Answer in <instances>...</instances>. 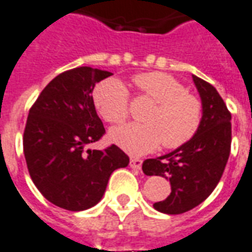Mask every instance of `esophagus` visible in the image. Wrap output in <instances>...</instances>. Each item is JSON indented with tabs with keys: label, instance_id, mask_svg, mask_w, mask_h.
<instances>
[{
	"label": "esophagus",
	"instance_id": "esophagus-1",
	"mask_svg": "<svg viewBox=\"0 0 252 252\" xmlns=\"http://www.w3.org/2000/svg\"><path fill=\"white\" fill-rule=\"evenodd\" d=\"M141 165H142V160L141 158H130V167L133 169H141Z\"/></svg>",
	"mask_w": 252,
	"mask_h": 252
}]
</instances>
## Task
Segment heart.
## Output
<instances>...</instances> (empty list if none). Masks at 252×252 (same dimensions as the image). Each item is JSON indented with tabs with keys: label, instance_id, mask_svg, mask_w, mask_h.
Here are the masks:
<instances>
[{
	"label": "heart",
	"instance_id": "heart-1",
	"mask_svg": "<svg viewBox=\"0 0 252 252\" xmlns=\"http://www.w3.org/2000/svg\"><path fill=\"white\" fill-rule=\"evenodd\" d=\"M134 85L156 104L145 114V123H129L111 130L115 145L130 155H145L161 142L167 149H178L194 138L202 125V101L189 94L179 80L167 73L148 72L134 77ZM92 99L107 123L119 125L129 117V92L117 78L97 84Z\"/></svg>",
	"mask_w": 252,
	"mask_h": 252
}]
</instances>
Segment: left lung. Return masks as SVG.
<instances>
[{"mask_svg": "<svg viewBox=\"0 0 252 252\" xmlns=\"http://www.w3.org/2000/svg\"><path fill=\"white\" fill-rule=\"evenodd\" d=\"M203 106L202 125L186 145L142 164L145 175L169 179L171 194L153 208L180 215L203 202L219 185L231 152V112L213 85L192 76Z\"/></svg>", "mask_w": 252, "mask_h": 252, "instance_id": "8db88e82", "label": "left lung"}]
</instances>
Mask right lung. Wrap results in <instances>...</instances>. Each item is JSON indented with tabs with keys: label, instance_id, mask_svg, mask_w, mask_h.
Listing matches in <instances>:
<instances>
[{
	"label": "right lung",
	"instance_id": "obj_1",
	"mask_svg": "<svg viewBox=\"0 0 252 252\" xmlns=\"http://www.w3.org/2000/svg\"><path fill=\"white\" fill-rule=\"evenodd\" d=\"M110 76L89 66L61 73L40 92L27 118L23 148L32 182L46 199L70 212L94 206L112 172L129 164L117 145L85 149L106 133L92 91Z\"/></svg>",
	"mask_w": 252,
	"mask_h": 252
}]
</instances>
